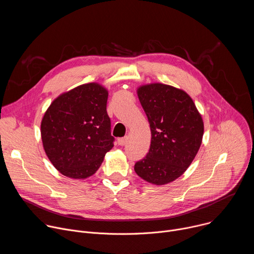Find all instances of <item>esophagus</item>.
I'll return each mask as SVG.
<instances>
[{"label": "esophagus", "mask_w": 254, "mask_h": 254, "mask_svg": "<svg viewBox=\"0 0 254 254\" xmlns=\"http://www.w3.org/2000/svg\"><path fill=\"white\" fill-rule=\"evenodd\" d=\"M127 140H128V137H127V136L120 137V138H118V143L120 144V146H125V144H127Z\"/></svg>", "instance_id": "1"}]
</instances>
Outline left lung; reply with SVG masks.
<instances>
[{
	"label": "left lung",
	"mask_w": 254,
	"mask_h": 254,
	"mask_svg": "<svg viewBox=\"0 0 254 254\" xmlns=\"http://www.w3.org/2000/svg\"><path fill=\"white\" fill-rule=\"evenodd\" d=\"M147 115L152 140L149 153L134 164L135 173L155 185H165L182 175L196 157L204 125L192 98L171 85L153 83L137 89Z\"/></svg>",
	"instance_id": "8db88e82"
}]
</instances>
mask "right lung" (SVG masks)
Listing matches in <instances>:
<instances>
[{"mask_svg":"<svg viewBox=\"0 0 254 254\" xmlns=\"http://www.w3.org/2000/svg\"><path fill=\"white\" fill-rule=\"evenodd\" d=\"M107 96L101 85L87 83L61 94L48 107L41 123L43 147L62 175L90 177L113 149Z\"/></svg>","mask_w":254,"mask_h":254,"instance_id":"add662e5","label":"right lung"}]
</instances>
